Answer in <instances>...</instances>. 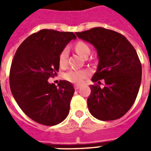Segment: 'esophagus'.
Listing matches in <instances>:
<instances>
[{
  "mask_svg": "<svg viewBox=\"0 0 151 151\" xmlns=\"http://www.w3.org/2000/svg\"><path fill=\"white\" fill-rule=\"evenodd\" d=\"M79 88H80V86H74V89H75L76 91H78V90H79Z\"/></svg>",
  "mask_w": 151,
  "mask_h": 151,
  "instance_id": "34e87169",
  "label": "esophagus"
}]
</instances>
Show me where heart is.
Wrapping results in <instances>:
<instances>
[{
	"mask_svg": "<svg viewBox=\"0 0 151 151\" xmlns=\"http://www.w3.org/2000/svg\"><path fill=\"white\" fill-rule=\"evenodd\" d=\"M75 49L79 55L84 57L88 56L91 52L90 47L85 42H82V41H78L76 43ZM67 57H68V48L65 47L60 53V65H65L67 63ZM88 74V72L86 70H69V72L66 73L64 77L68 82L79 85V84H82L83 81L87 78Z\"/></svg>",
	"mask_w": 151,
	"mask_h": 151,
	"instance_id": "b5f03b06",
	"label": "heart"
}]
</instances>
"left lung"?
<instances>
[{"mask_svg": "<svg viewBox=\"0 0 151 151\" xmlns=\"http://www.w3.org/2000/svg\"><path fill=\"white\" fill-rule=\"evenodd\" d=\"M97 50L99 65L87 99L89 111L104 121L122 117L134 104L142 81V65L135 48L123 35L103 27L76 32ZM105 86L100 88L101 80Z\"/></svg>", "mask_w": 151, "mask_h": 151, "instance_id": "obj_1", "label": "left lung"}]
</instances>
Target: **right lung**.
Instances as JSON below:
<instances>
[{"label": "right lung", "mask_w": 151, "mask_h": 151, "mask_svg": "<svg viewBox=\"0 0 151 151\" xmlns=\"http://www.w3.org/2000/svg\"><path fill=\"white\" fill-rule=\"evenodd\" d=\"M76 38L73 32L43 29L27 38L14 56L9 72L12 95L22 111L37 123L52 126L69 115L73 86L68 81L56 86L47 79L59 70L60 52Z\"/></svg>", "instance_id": "add662e5"}]
</instances>
